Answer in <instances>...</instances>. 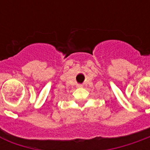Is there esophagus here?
<instances>
[{"mask_svg": "<svg viewBox=\"0 0 150 150\" xmlns=\"http://www.w3.org/2000/svg\"><path fill=\"white\" fill-rule=\"evenodd\" d=\"M77 87H82V86H81V85H77Z\"/></svg>", "mask_w": 150, "mask_h": 150, "instance_id": "1", "label": "esophagus"}]
</instances>
